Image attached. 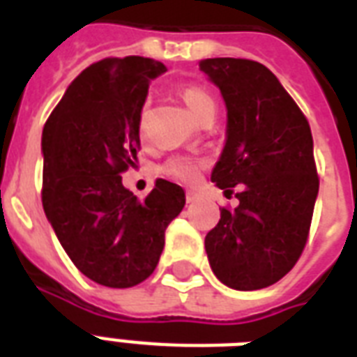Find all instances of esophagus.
<instances>
[{
	"instance_id": "34e87169",
	"label": "esophagus",
	"mask_w": 357,
	"mask_h": 357,
	"mask_svg": "<svg viewBox=\"0 0 357 357\" xmlns=\"http://www.w3.org/2000/svg\"><path fill=\"white\" fill-rule=\"evenodd\" d=\"M185 200H187V204H195V202L200 200V192H196V190H187V192H185Z\"/></svg>"
}]
</instances>
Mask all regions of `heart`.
Segmentation results:
<instances>
[{
  "mask_svg": "<svg viewBox=\"0 0 357 357\" xmlns=\"http://www.w3.org/2000/svg\"><path fill=\"white\" fill-rule=\"evenodd\" d=\"M181 98H183L185 105L189 107V111L195 114L196 119H200V114L206 111L207 107L215 105V100L206 89L202 86L190 85L185 86L181 91ZM206 167V162L202 159H196V157L189 155H181V157H174L170 161L165 165V172L172 178L183 181V183H195L196 179L200 178L202 170Z\"/></svg>",
  "mask_w": 357,
  "mask_h": 357,
  "instance_id": "heart-1",
  "label": "heart"
}]
</instances>
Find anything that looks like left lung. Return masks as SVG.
I'll use <instances>...</instances> for the list:
<instances>
[{"label":"left lung","mask_w":357,"mask_h":357,"mask_svg":"<svg viewBox=\"0 0 357 357\" xmlns=\"http://www.w3.org/2000/svg\"><path fill=\"white\" fill-rule=\"evenodd\" d=\"M220 89L226 144L211 172L224 195L241 185L238 206L220 209L206 235L215 276L237 291H255L282 280L305 246L319 195L310 123L278 77L248 59L200 61Z\"/></svg>","instance_id":"1"}]
</instances>
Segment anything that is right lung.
Returning a JSON list of instances; mask_svg holds the SVG:
<instances>
[{
	"label": "right lung",
	"mask_w": 357,
	"mask_h": 357,
	"mask_svg": "<svg viewBox=\"0 0 357 357\" xmlns=\"http://www.w3.org/2000/svg\"><path fill=\"white\" fill-rule=\"evenodd\" d=\"M165 72L137 55L91 64L42 131L44 213L72 263L105 287H133L155 271L165 229L185 206L179 185L157 179L137 200L120 176L137 165L148 86Z\"/></svg>",
	"instance_id": "obj_1"
}]
</instances>
